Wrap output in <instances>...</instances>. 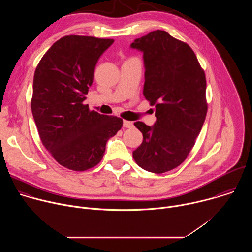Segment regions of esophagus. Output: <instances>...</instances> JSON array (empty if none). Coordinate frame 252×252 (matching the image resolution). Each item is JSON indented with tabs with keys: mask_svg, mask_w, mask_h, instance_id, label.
<instances>
[{
	"mask_svg": "<svg viewBox=\"0 0 252 252\" xmlns=\"http://www.w3.org/2000/svg\"><path fill=\"white\" fill-rule=\"evenodd\" d=\"M123 126H124V127H132L133 124L131 122H128V121H124Z\"/></svg>",
	"mask_w": 252,
	"mask_h": 252,
	"instance_id": "34e87169",
	"label": "esophagus"
}]
</instances>
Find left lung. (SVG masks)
<instances>
[{"instance_id": "8db88e82", "label": "left lung", "mask_w": 252, "mask_h": 252, "mask_svg": "<svg viewBox=\"0 0 252 252\" xmlns=\"http://www.w3.org/2000/svg\"><path fill=\"white\" fill-rule=\"evenodd\" d=\"M143 54V95L156 106L154 126L135 122L141 145L132 153L145 170L163 173L182 164L203 126L207 103L204 71L191 48L157 30L130 45Z\"/></svg>"}]
</instances>
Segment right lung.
<instances>
[{
	"label": "right lung",
	"mask_w": 252,
	"mask_h": 252,
	"mask_svg": "<svg viewBox=\"0 0 252 252\" xmlns=\"http://www.w3.org/2000/svg\"><path fill=\"white\" fill-rule=\"evenodd\" d=\"M115 41L65 35L44 55L34 71L32 117L44 147L63 166L83 171L102 158L106 141L123 126L118 117L90 111L87 98L95 64Z\"/></svg>",
	"instance_id": "1"
}]
</instances>
